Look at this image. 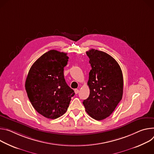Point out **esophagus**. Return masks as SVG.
Returning a JSON list of instances; mask_svg holds the SVG:
<instances>
[{"instance_id":"obj_1","label":"esophagus","mask_w":154,"mask_h":154,"mask_svg":"<svg viewBox=\"0 0 154 154\" xmlns=\"http://www.w3.org/2000/svg\"><path fill=\"white\" fill-rule=\"evenodd\" d=\"M75 94H78V93H79V90H78V89H75Z\"/></svg>"}]
</instances>
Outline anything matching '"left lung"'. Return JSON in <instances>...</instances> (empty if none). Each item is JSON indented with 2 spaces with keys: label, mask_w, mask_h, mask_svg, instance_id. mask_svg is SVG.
Here are the masks:
<instances>
[{
  "label": "left lung",
  "mask_w": 154,
  "mask_h": 154,
  "mask_svg": "<svg viewBox=\"0 0 154 154\" xmlns=\"http://www.w3.org/2000/svg\"><path fill=\"white\" fill-rule=\"evenodd\" d=\"M86 54L92 67L88 82L90 94L82 103L91 117L101 121L109 117L122 100L123 75L117 61L108 54L94 49Z\"/></svg>",
  "instance_id": "left-lung-1"
}]
</instances>
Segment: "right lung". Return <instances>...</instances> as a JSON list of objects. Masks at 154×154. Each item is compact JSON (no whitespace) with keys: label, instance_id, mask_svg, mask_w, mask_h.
<instances>
[{"label":"right lung","instance_id":"add662e5","mask_svg":"<svg viewBox=\"0 0 154 154\" xmlns=\"http://www.w3.org/2000/svg\"><path fill=\"white\" fill-rule=\"evenodd\" d=\"M66 54L54 49L48 51L33 63L26 80V91L32 105L48 119L62 116L75 95L63 75V68L68 61Z\"/></svg>","mask_w":154,"mask_h":154}]
</instances>
